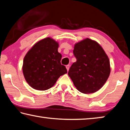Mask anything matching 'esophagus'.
Returning a JSON list of instances; mask_svg holds the SVG:
<instances>
[{
    "label": "esophagus",
    "instance_id": "34e87169",
    "mask_svg": "<svg viewBox=\"0 0 130 130\" xmlns=\"http://www.w3.org/2000/svg\"><path fill=\"white\" fill-rule=\"evenodd\" d=\"M69 68H70V66H69V65H67V66H66V68H67V69L68 71H69Z\"/></svg>",
    "mask_w": 130,
    "mask_h": 130
}]
</instances>
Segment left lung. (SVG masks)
<instances>
[{
    "instance_id": "obj_1",
    "label": "left lung",
    "mask_w": 130,
    "mask_h": 130,
    "mask_svg": "<svg viewBox=\"0 0 130 130\" xmlns=\"http://www.w3.org/2000/svg\"><path fill=\"white\" fill-rule=\"evenodd\" d=\"M73 54L77 61L70 67L68 75L74 86L86 94L99 91L111 71L104 50L97 42L87 38L75 44Z\"/></svg>"
}]
</instances>
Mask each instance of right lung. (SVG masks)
Wrapping results in <instances>:
<instances>
[{"label": "right lung", "mask_w": 130, "mask_h": 130, "mask_svg": "<svg viewBox=\"0 0 130 130\" xmlns=\"http://www.w3.org/2000/svg\"><path fill=\"white\" fill-rule=\"evenodd\" d=\"M58 43L52 38L39 41L24 58L23 73L30 87L39 91L52 88L61 76L67 73L61 65L62 55L58 52Z\"/></svg>", "instance_id": "right-lung-1"}]
</instances>
